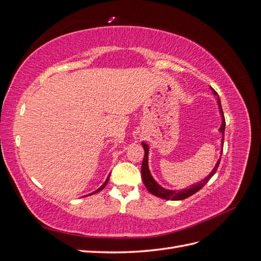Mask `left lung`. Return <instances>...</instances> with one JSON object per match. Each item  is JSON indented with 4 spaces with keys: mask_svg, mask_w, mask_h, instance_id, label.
<instances>
[{
    "mask_svg": "<svg viewBox=\"0 0 261 261\" xmlns=\"http://www.w3.org/2000/svg\"><path fill=\"white\" fill-rule=\"evenodd\" d=\"M212 92L215 96L217 97V102H218V106H219V110H220V113H221V117H222V124H221L219 130L221 132V134H222V145H223V138H224V130H225V118H224V114H223V111H222V107H221V101H220V98L218 96V93L216 90L212 89ZM141 145H143L144 147V150H145V155H144V160H143V164H141V177H143V181L144 184L146 186V188L148 189L149 193H151L152 195L156 196V197H160V198H163V199H167V200H183V199H186L188 198V197H191L192 195H194L195 193H197L198 191H200V189L206 185L209 179L215 175V173L217 172L218 170V167L220 164V159L217 161L216 163V167L215 169H213L210 174L204 178L202 180H200L199 183L197 184H194L192 186H189L188 188H185V189H181V191H172V189H165L163 188L162 186H160L159 184L156 183V181L154 180V178L152 177L151 173H150L149 171V167H148V153H149V147L147 144L145 143H141ZM223 149V148H222Z\"/></svg>",
    "mask_w": 261,
    "mask_h": 261,
    "instance_id": "8db88e82",
    "label": "left lung"
}]
</instances>
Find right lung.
I'll return each instance as SVG.
<instances>
[{"instance_id": "add662e5", "label": "right lung", "mask_w": 261, "mask_h": 261, "mask_svg": "<svg viewBox=\"0 0 261 261\" xmlns=\"http://www.w3.org/2000/svg\"><path fill=\"white\" fill-rule=\"evenodd\" d=\"M109 178H110V174H109V176L107 177V179H106V181H105V183H103V185H102L100 188H98L97 189V191H94L93 193H91V194H89V195H92V194H96V193H99L100 191H102V189H103L106 186H107V184H108V181H109Z\"/></svg>"}]
</instances>
